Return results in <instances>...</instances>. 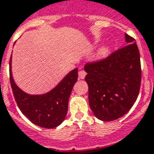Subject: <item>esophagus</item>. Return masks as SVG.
Returning a JSON list of instances; mask_svg holds the SVG:
<instances>
[{
	"label": "esophagus",
	"mask_w": 154,
	"mask_h": 154,
	"mask_svg": "<svg viewBox=\"0 0 154 154\" xmlns=\"http://www.w3.org/2000/svg\"><path fill=\"white\" fill-rule=\"evenodd\" d=\"M86 75H87V72H86L84 70H81L78 72V77H79V79H84Z\"/></svg>",
	"instance_id": "obj_1"
}]
</instances>
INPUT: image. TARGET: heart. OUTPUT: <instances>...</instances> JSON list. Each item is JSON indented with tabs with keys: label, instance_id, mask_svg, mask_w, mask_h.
<instances>
[{
	"label": "heart",
	"instance_id": "b5f03b06",
	"mask_svg": "<svg viewBox=\"0 0 154 154\" xmlns=\"http://www.w3.org/2000/svg\"><path fill=\"white\" fill-rule=\"evenodd\" d=\"M107 49L106 48H102L100 49V51H99V56H104V55L107 54Z\"/></svg>",
	"mask_w": 154,
	"mask_h": 154
}]
</instances>
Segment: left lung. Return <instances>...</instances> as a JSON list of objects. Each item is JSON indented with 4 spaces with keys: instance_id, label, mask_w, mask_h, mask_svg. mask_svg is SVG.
Returning <instances> with one entry per match:
<instances>
[{
    "instance_id": "left-lung-1",
    "label": "left lung",
    "mask_w": 154,
    "mask_h": 154,
    "mask_svg": "<svg viewBox=\"0 0 154 154\" xmlns=\"http://www.w3.org/2000/svg\"><path fill=\"white\" fill-rule=\"evenodd\" d=\"M127 45L84 66L92 111L103 121H115L129 111L137 99L142 69L134 38L125 34Z\"/></svg>"
}]
</instances>
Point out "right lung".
Returning <instances> with one entry per match:
<instances>
[{"label": "right lung", "mask_w": 154, "mask_h": 154, "mask_svg": "<svg viewBox=\"0 0 154 154\" xmlns=\"http://www.w3.org/2000/svg\"><path fill=\"white\" fill-rule=\"evenodd\" d=\"M10 82L16 102L22 113L35 125L55 128L64 121L68 109V99L78 77L74 69L51 92L43 95H29L20 89L12 79L10 60Z\"/></svg>", "instance_id": "1"}]
</instances>
